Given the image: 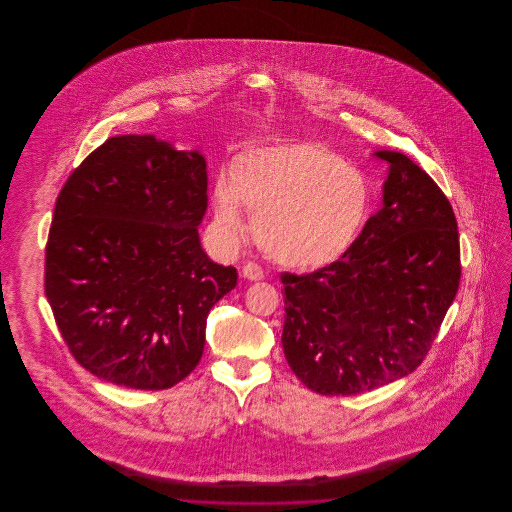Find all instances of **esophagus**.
<instances>
[{"label": "esophagus", "instance_id": "obj_1", "mask_svg": "<svg viewBox=\"0 0 512 512\" xmlns=\"http://www.w3.org/2000/svg\"><path fill=\"white\" fill-rule=\"evenodd\" d=\"M242 272H244V276L247 280H261V278L265 276V270L261 268V265L253 263V261L245 263L244 268H242Z\"/></svg>", "mask_w": 512, "mask_h": 512}]
</instances>
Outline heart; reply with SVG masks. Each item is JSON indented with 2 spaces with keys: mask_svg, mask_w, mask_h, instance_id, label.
Wrapping results in <instances>:
<instances>
[{
  "mask_svg": "<svg viewBox=\"0 0 512 512\" xmlns=\"http://www.w3.org/2000/svg\"><path fill=\"white\" fill-rule=\"evenodd\" d=\"M215 219L232 236L242 207L270 259L284 267H330L355 245L372 213V186L340 153L318 144L257 147L238 155L213 192Z\"/></svg>",
  "mask_w": 512,
  "mask_h": 512,
  "instance_id": "obj_1",
  "label": "heart"
}]
</instances>
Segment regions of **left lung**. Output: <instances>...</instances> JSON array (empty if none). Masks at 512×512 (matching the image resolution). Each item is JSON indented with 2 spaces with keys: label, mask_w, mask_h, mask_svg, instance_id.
<instances>
[{
  "label": "left lung",
  "mask_w": 512,
  "mask_h": 512,
  "mask_svg": "<svg viewBox=\"0 0 512 512\" xmlns=\"http://www.w3.org/2000/svg\"><path fill=\"white\" fill-rule=\"evenodd\" d=\"M384 207L330 267L280 276L282 345L293 374L320 395H357L422 365L461 282L457 219L438 184L397 151Z\"/></svg>",
  "instance_id": "8db88e82"
}]
</instances>
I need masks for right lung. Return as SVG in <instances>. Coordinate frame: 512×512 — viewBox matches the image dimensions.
Wrapping results in <instances>:
<instances>
[{"label": "right lung", "instance_id": "right-lung-1", "mask_svg": "<svg viewBox=\"0 0 512 512\" xmlns=\"http://www.w3.org/2000/svg\"><path fill=\"white\" fill-rule=\"evenodd\" d=\"M205 211L203 155L153 136L109 138L74 169L53 211L44 290L78 365L151 391L194 370L207 315L238 282L201 249Z\"/></svg>", "mask_w": 512, "mask_h": 512}]
</instances>
